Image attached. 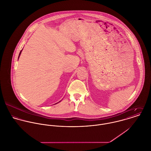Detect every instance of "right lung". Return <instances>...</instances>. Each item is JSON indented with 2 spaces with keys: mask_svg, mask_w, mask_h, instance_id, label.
I'll list each match as a JSON object with an SVG mask.
<instances>
[{
  "mask_svg": "<svg viewBox=\"0 0 151 151\" xmlns=\"http://www.w3.org/2000/svg\"><path fill=\"white\" fill-rule=\"evenodd\" d=\"M22 50L20 51V53H19V57H18V58H19V56H20V54H21V52H22Z\"/></svg>",
  "mask_w": 151,
  "mask_h": 151,
  "instance_id": "1",
  "label": "right lung"
}]
</instances>
